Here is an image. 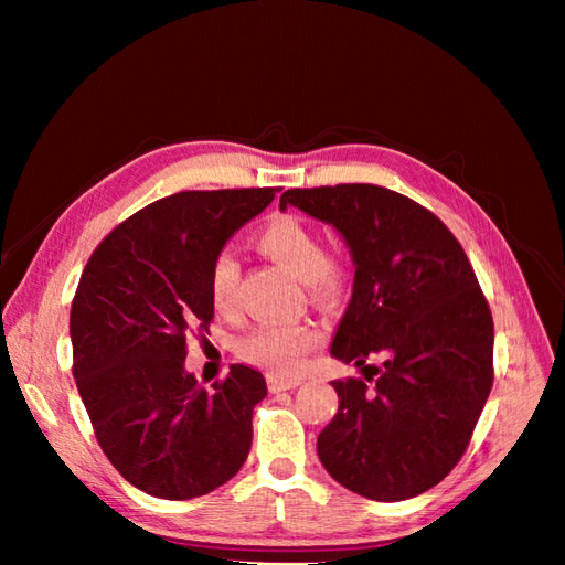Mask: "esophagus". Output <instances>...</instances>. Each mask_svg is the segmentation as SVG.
Returning a JSON list of instances; mask_svg holds the SVG:
<instances>
[{"label":"esophagus","mask_w":565,"mask_h":565,"mask_svg":"<svg viewBox=\"0 0 565 565\" xmlns=\"http://www.w3.org/2000/svg\"><path fill=\"white\" fill-rule=\"evenodd\" d=\"M301 384V380H280V377H270L268 380V391L270 393H280V391H289V388H297Z\"/></svg>","instance_id":"esophagus-1"}]
</instances>
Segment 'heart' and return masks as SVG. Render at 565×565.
<instances>
[{"label": "heart", "mask_w": 565, "mask_h": 565, "mask_svg": "<svg viewBox=\"0 0 565 565\" xmlns=\"http://www.w3.org/2000/svg\"><path fill=\"white\" fill-rule=\"evenodd\" d=\"M259 247L292 276L309 282L313 292H334L341 282V273L328 262L318 235L295 216L270 221L259 235ZM237 285H241V262L231 249L218 252L210 268V299L218 313H233L237 309ZM316 341L318 332L309 324L262 322L243 339L241 353L249 363L262 365L273 374H292Z\"/></svg>", "instance_id": "1"}]
</instances>
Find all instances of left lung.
Wrapping results in <instances>:
<instances>
[{
  "label": "left lung",
  "mask_w": 565,
  "mask_h": 565,
  "mask_svg": "<svg viewBox=\"0 0 565 565\" xmlns=\"http://www.w3.org/2000/svg\"><path fill=\"white\" fill-rule=\"evenodd\" d=\"M287 207L332 226L355 268L330 355L365 382H332L322 467L367 500L417 498L465 455L492 386V316L473 268L438 216L382 185L292 188ZM374 354L380 369L364 365Z\"/></svg>",
  "instance_id": "left-lung-1"
}]
</instances>
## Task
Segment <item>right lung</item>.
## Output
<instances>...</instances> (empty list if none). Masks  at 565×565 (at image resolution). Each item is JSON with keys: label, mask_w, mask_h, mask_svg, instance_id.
<instances>
[{"label": "right lung", "mask_w": 565, "mask_h": 565, "mask_svg": "<svg viewBox=\"0 0 565 565\" xmlns=\"http://www.w3.org/2000/svg\"><path fill=\"white\" fill-rule=\"evenodd\" d=\"M273 188L185 191L119 224L84 268L71 311L75 382L110 465L152 498L193 500L241 471L266 380L247 365L204 391L185 332L214 316L210 268Z\"/></svg>", "instance_id": "add662e5"}]
</instances>
